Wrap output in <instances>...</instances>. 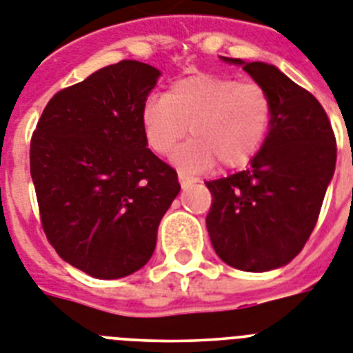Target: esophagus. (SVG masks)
Masks as SVG:
<instances>
[{"label": "esophagus", "instance_id": "1", "mask_svg": "<svg viewBox=\"0 0 353 353\" xmlns=\"http://www.w3.org/2000/svg\"><path fill=\"white\" fill-rule=\"evenodd\" d=\"M179 183H181L183 188H188V186L194 185L195 179L190 176H186V174H183V172H179Z\"/></svg>", "mask_w": 353, "mask_h": 353}]
</instances>
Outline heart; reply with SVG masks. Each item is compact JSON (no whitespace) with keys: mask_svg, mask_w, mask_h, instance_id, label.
Returning a JSON list of instances; mask_svg holds the SVG:
<instances>
[{"mask_svg":"<svg viewBox=\"0 0 353 353\" xmlns=\"http://www.w3.org/2000/svg\"><path fill=\"white\" fill-rule=\"evenodd\" d=\"M140 120L145 141L159 156L176 149L188 127L194 140L174 156L181 170H204L215 159L233 168L262 149L272 123V100L260 82L195 73L174 82L165 97L145 100Z\"/></svg>","mask_w":353,"mask_h":353,"instance_id":"b5f03b06","label":"heart"}]
</instances>
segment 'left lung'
I'll use <instances>...</instances> for the list:
<instances>
[{
  "mask_svg": "<svg viewBox=\"0 0 353 353\" xmlns=\"http://www.w3.org/2000/svg\"><path fill=\"white\" fill-rule=\"evenodd\" d=\"M239 64L269 91L272 123L250 167L208 181L210 241L222 262L248 272L282 268L303 250L336 170V136L314 94L265 62Z\"/></svg>",
  "mask_w": 353,
  "mask_h": 353,
  "instance_id": "obj_1",
  "label": "left lung"
}]
</instances>
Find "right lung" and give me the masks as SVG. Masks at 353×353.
Here are the masks:
<instances>
[{"label":"right lung","mask_w":353,"mask_h":353,"mask_svg":"<svg viewBox=\"0 0 353 353\" xmlns=\"http://www.w3.org/2000/svg\"><path fill=\"white\" fill-rule=\"evenodd\" d=\"M159 70L120 61L59 91L30 143L41 224L62 260L100 280L149 262L158 226L181 190L147 147L140 112Z\"/></svg>","instance_id":"right-lung-1"}]
</instances>
